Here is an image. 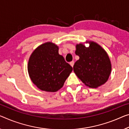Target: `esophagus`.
<instances>
[{"label": "esophagus", "mask_w": 129, "mask_h": 129, "mask_svg": "<svg viewBox=\"0 0 129 129\" xmlns=\"http://www.w3.org/2000/svg\"><path fill=\"white\" fill-rule=\"evenodd\" d=\"M74 61H72V62H70V64L71 65V67H73V66H74Z\"/></svg>", "instance_id": "34e87169"}]
</instances>
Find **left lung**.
I'll list each match as a JSON object with an SVG mask.
<instances>
[{
	"instance_id": "8db88e82",
	"label": "left lung",
	"mask_w": 129,
	"mask_h": 129,
	"mask_svg": "<svg viewBox=\"0 0 129 129\" xmlns=\"http://www.w3.org/2000/svg\"><path fill=\"white\" fill-rule=\"evenodd\" d=\"M76 45V54L80 57L73 66L76 76L87 86L96 88L104 84L111 72V63L107 53L98 43L86 41Z\"/></svg>"
}]
</instances>
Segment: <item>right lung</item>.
Returning a JSON list of instances; mask_svg holds the SVG:
<instances>
[{"instance_id": "add662e5", "label": "right lung", "mask_w": 129, "mask_h": 129, "mask_svg": "<svg viewBox=\"0 0 129 129\" xmlns=\"http://www.w3.org/2000/svg\"><path fill=\"white\" fill-rule=\"evenodd\" d=\"M58 51V45L47 42L37 47L29 58L27 64L29 77L41 90L57 92L62 88L73 70Z\"/></svg>"}]
</instances>
